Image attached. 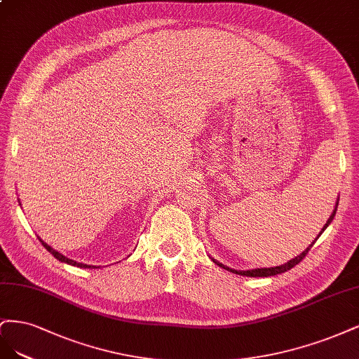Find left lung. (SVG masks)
<instances>
[{
  "instance_id": "left-lung-1",
  "label": "left lung",
  "mask_w": 359,
  "mask_h": 359,
  "mask_svg": "<svg viewBox=\"0 0 359 359\" xmlns=\"http://www.w3.org/2000/svg\"><path fill=\"white\" fill-rule=\"evenodd\" d=\"M337 205H339V203H337ZM337 205H335V209L332 210V213H331V216H330V219L327 221V224L323 225V229L322 231H325V228L332 222V219H334V216H335V212H337ZM322 231L319 233V236L322 234ZM319 236H318V238H319ZM318 238H315V241L318 240ZM315 241L311 243V245L303 252V253H299L298 257H295L294 259H291V261H287L286 264H283V265H277V267H270V269H255V270H233V269H228L226 265H224V264H221V262H217V261H215L213 259V262L215 264H217L219 267H222V269H225V270H228V271H231V273H236V274H241V276H248V277H270V276H276V274H280V273H285V271H287V270H291L292 267H295L297 264H299L302 262L304 258H306V255L309 253V250H310V248L315 245Z\"/></svg>"
}]
</instances>
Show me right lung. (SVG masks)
Segmentation results:
<instances>
[{"label":"right lung","instance_id":"add662e5","mask_svg":"<svg viewBox=\"0 0 359 359\" xmlns=\"http://www.w3.org/2000/svg\"><path fill=\"white\" fill-rule=\"evenodd\" d=\"M40 241H41V245L48 249L52 255L57 259V261H61V262H65V264H70V265H74V267H80V269H97V267H94V265H88V264H80V262H76V261H73V259H70V258H67V257H64V255H61L60 252H56L55 249H52L49 245H46V243L41 240V238H39Z\"/></svg>","mask_w":359,"mask_h":359}]
</instances>
